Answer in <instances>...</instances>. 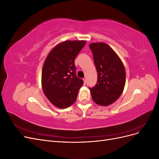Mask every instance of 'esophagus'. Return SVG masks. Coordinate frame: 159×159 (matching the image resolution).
Masks as SVG:
<instances>
[{"label":"esophagus","mask_w":159,"mask_h":159,"mask_svg":"<svg viewBox=\"0 0 159 159\" xmlns=\"http://www.w3.org/2000/svg\"><path fill=\"white\" fill-rule=\"evenodd\" d=\"M84 83L85 85V84H86V79H84Z\"/></svg>","instance_id":"esophagus-1"}]
</instances>
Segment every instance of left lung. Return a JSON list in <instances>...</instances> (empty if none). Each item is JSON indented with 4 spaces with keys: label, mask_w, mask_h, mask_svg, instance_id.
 Listing matches in <instances>:
<instances>
[{
    "label": "left lung",
    "mask_w": 159,
    "mask_h": 159,
    "mask_svg": "<svg viewBox=\"0 0 159 159\" xmlns=\"http://www.w3.org/2000/svg\"><path fill=\"white\" fill-rule=\"evenodd\" d=\"M98 72V82L89 89L93 102L102 106L112 104L122 94L125 85V69L121 60L108 44H89Z\"/></svg>",
    "instance_id": "obj_1"
}]
</instances>
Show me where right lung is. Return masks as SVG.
<instances>
[{
  "label": "right lung",
  "instance_id": "right-lung-1",
  "mask_svg": "<svg viewBox=\"0 0 159 159\" xmlns=\"http://www.w3.org/2000/svg\"><path fill=\"white\" fill-rule=\"evenodd\" d=\"M86 42L66 40L57 44L46 57L42 71V88L55 107L67 108L75 102L84 81L75 75V59Z\"/></svg>",
  "mask_w": 159,
  "mask_h": 159
}]
</instances>
